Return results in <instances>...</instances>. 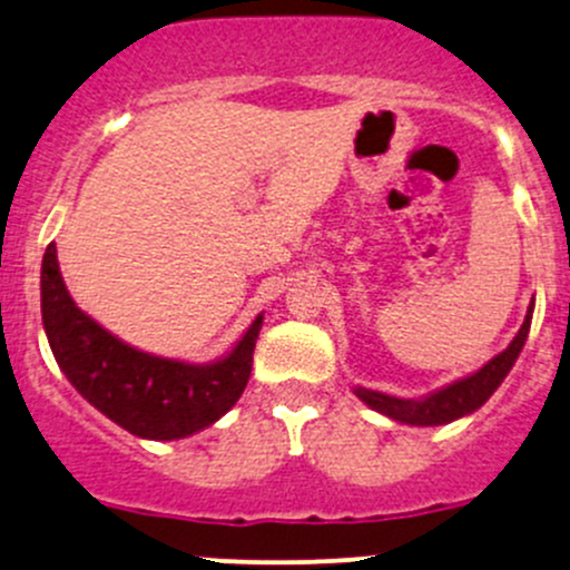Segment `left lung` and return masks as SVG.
<instances>
[{
	"label": "left lung",
	"mask_w": 570,
	"mask_h": 570,
	"mask_svg": "<svg viewBox=\"0 0 570 570\" xmlns=\"http://www.w3.org/2000/svg\"><path fill=\"white\" fill-rule=\"evenodd\" d=\"M530 324H532V304L530 309H527V318L524 324H521L519 334L510 340V345L502 351V354H497L494 360L485 362L478 373L453 381V384L442 386V390L431 392V395L409 401V397L384 395V392L356 386L354 390L356 397L365 401L373 412L390 416V420L395 422H403V425H420V428L448 425V422L459 420V416L478 412V409L494 395L497 386L502 384L504 375L510 373V367H513L515 360H519L527 334H530Z\"/></svg>",
	"instance_id": "8db88e82"
}]
</instances>
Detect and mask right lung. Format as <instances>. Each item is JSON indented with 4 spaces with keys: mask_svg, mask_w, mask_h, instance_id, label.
<instances>
[{
    "mask_svg": "<svg viewBox=\"0 0 570 570\" xmlns=\"http://www.w3.org/2000/svg\"><path fill=\"white\" fill-rule=\"evenodd\" d=\"M40 309L51 354L85 401L139 439H184L214 425L242 397L263 315L210 365L145 354L81 313L62 283L57 246L40 268Z\"/></svg>",
    "mask_w": 570,
    "mask_h": 570,
    "instance_id": "right-lung-1",
    "label": "right lung"
}]
</instances>
